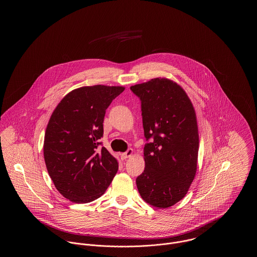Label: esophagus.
Masks as SVG:
<instances>
[{"label":"esophagus","instance_id":"esophagus-1","mask_svg":"<svg viewBox=\"0 0 257 257\" xmlns=\"http://www.w3.org/2000/svg\"><path fill=\"white\" fill-rule=\"evenodd\" d=\"M133 153H134L133 149H132V148H129L126 152H124V153H121V154H120V158L122 160H126L127 158L131 157V156L133 155Z\"/></svg>","mask_w":257,"mask_h":257}]
</instances>
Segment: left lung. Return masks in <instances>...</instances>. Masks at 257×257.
Listing matches in <instances>:
<instances>
[{"instance_id": "left-lung-1", "label": "left lung", "mask_w": 257, "mask_h": 257, "mask_svg": "<svg viewBox=\"0 0 257 257\" xmlns=\"http://www.w3.org/2000/svg\"><path fill=\"white\" fill-rule=\"evenodd\" d=\"M142 102L146 168L137 177L148 204L169 208L181 200L194 181L198 154L196 110L186 91L167 78L131 87Z\"/></svg>"}]
</instances>
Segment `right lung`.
<instances>
[{
	"instance_id": "add662e5",
	"label": "right lung",
	"mask_w": 257,
	"mask_h": 257,
	"mask_svg": "<svg viewBox=\"0 0 257 257\" xmlns=\"http://www.w3.org/2000/svg\"><path fill=\"white\" fill-rule=\"evenodd\" d=\"M124 89L103 85L76 88L50 117L43 146L46 168L56 189L72 202L97 199L117 172V160L98 147L106 110Z\"/></svg>"
}]
</instances>
